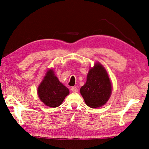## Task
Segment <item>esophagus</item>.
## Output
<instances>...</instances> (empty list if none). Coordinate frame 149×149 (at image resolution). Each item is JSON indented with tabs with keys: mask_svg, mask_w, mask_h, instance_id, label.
Segmentation results:
<instances>
[{
	"mask_svg": "<svg viewBox=\"0 0 149 149\" xmlns=\"http://www.w3.org/2000/svg\"><path fill=\"white\" fill-rule=\"evenodd\" d=\"M71 90L73 91V92H77L78 91V89L77 87H72L71 88Z\"/></svg>",
	"mask_w": 149,
	"mask_h": 149,
	"instance_id": "1",
	"label": "esophagus"
}]
</instances>
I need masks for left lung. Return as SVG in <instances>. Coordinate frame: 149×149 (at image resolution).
<instances>
[{"mask_svg": "<svg viewBox=\"0 0 149 149\" xmlns=\"http://www.w3.org/2000/svg\"><path fill=\"white\" fill-rule=\"evenodd\" d=\"M111 91L112 85L106 69L96 63L90 69L86 83L80 89L85 103L91 108L102 106L109 100Z\"/></svg>", "mask_w": 149, "mask_h": 149, "instance_id": "1", "label": "left lung"}]
</instances>
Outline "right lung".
<instances>
[{
	"mask_svg": "<svg viewBox=\"0 0 149 149\" xmlns=\"http://www.w3.org/2000/svg\"><path fill=\"white\" fill-rule=\"evenodd\" d=\"M38 94L40 99L46 106L56 107L62 104L69 94V90L60 83L53 70L49 69L38 88Z\"/></svg>",
	"mask_w": 149,
	"mask_h": 149,
	"instance_id": "1",
	"label": "right lung"
}]
</instances>
